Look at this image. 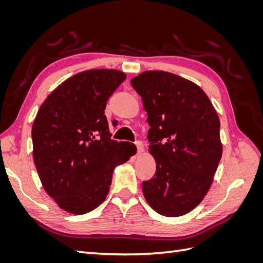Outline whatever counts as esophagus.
<instances>
[{
	"instance_id": "34e87169",
	"label": "esophagus",
	"mask_w": 263,
	"mask_h": 263,
	"mask_svg": "<svg viewBox=\"0 0 263 263\" xmlns=\"http://www.w3.org/2000/svg\"><path fill=\"white\" fill-rule=\"evenodd\" d=\"M135 145H136V147H137V154H140V153H142V151H144V144H142L141 141H136L135 142Z\"/></svg>"
}]
</instances>
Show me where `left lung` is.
Here are the masks:
<instances>
[{"instance_id":"obj_1","label":"left lung","mask_w":263,"mask_h":263,"mask_svg":"<svg viewBox=\"0 0 263 263\" xmlns=\"http://www.w3.org/2000/svg\"><path fill=\"white\" fill-rule=\"evenodd\" d=\"M147 112L149 153L156 173L142 182L154 211L178 217L209 192L221 158L220 124L200 86L165 71H146L130 80Z\"/></svg>"}]
</instances>
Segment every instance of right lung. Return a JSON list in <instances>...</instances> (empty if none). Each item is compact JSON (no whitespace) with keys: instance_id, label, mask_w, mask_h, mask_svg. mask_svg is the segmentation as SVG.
Wrapping results in <instances>:
<instances>
[{"instance_id":"add662e5","label":"right lung","mask_w":263,"mask_h":263,"mask_svg":"<svg viewBox=\"0 0 263 263\" xmlns=\"http://www.w3.org/2000/svg\"><path fill=\"white\" fill-rule=\"evenodd\" d=\"M125 79L113 69L83 71L62 82L38 110L31 128L34 162L46 192L69 213L97 209L115 166L136 154L132 142L110 139L104 114Z\"/></svg>"}]
</instances>
